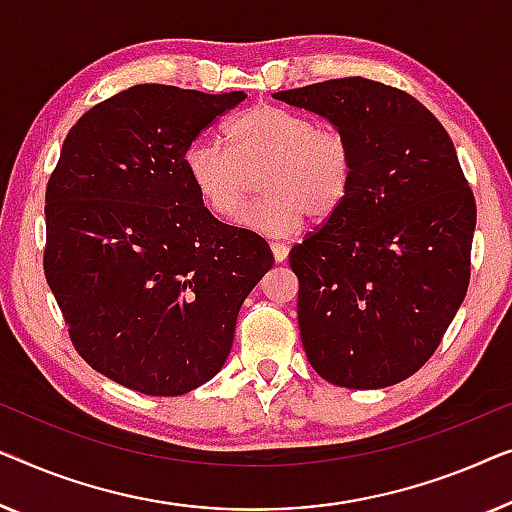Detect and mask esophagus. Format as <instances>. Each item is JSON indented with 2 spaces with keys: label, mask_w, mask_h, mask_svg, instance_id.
I'll return each instance as SVG.
<instances>
[{
  "label": "esophagus",
  "mask_w": 512,
  "mask_h": 512,
  "mask_svg": "<svg viewBox=\"0 0 512 512\" xmlns=\"http://www.w3.org/2000/svg\"><path fill=\"white\" fill-rule=\"evenodd\" d=\"M271 253H273V259H276V262L280 264V262H285V259H287L290 248L283 246V243H271Z\"/></svg>",
  "instance_id": "esophagus-1"
}]
</instances>
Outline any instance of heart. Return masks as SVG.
Segmentation results:
<instances>
[{
  "instance_id": "b5f03b06",
  "label": "heart",
  "mask_w": 512,
  "mask_h": 512,
  "mask_svg": "<svg viewBox=\"0 0 512 512\" xmlns=\"http://www.w3.org/2000/svg\"><path fill=\"white\" fill-rule=\"evenodd\" d=\"M222 146L197 139L183 155L185 176L215 218L229 220L248 197L250 178L262 169L264 194L239 215V225L271 239L297 234L308 218L325 220L345 204L355 181L348 136L322 127L311 115L257 104L227 122Z\"/></svg>"
}]
</instances>
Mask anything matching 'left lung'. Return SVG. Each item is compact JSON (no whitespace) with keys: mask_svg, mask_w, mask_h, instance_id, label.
<instances>
[{"mask_svg":"<svg viewBox=\"0 0 512 512\" xmlns=\"http://www.w3.org/2000/svg\"><path fill=\"white\" fill-rule=\"evenodd\" d=\"M348 136L345 204L290 250L308 362L331 385L380 390L422 369L466 297L475 199L457 150L415 97L369 78L283 90Z\"/></svg>","mask_w":512,"mask_h":512,"instance_id":"obj_1","label":"left lung"}]
</instances>
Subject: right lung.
Wrapping results in <instances>:
<instances>
[{
    "label": "right lung",
    "instance_id": "obj_1",
    "mask_svg": "<svg viewBox=\"0 0 512 512\" xmlns=\"http://www.w3.org/2000/svg\"><path fill=\"white\" fill-rule=\"evenodd\" d=\"M246 97L134 85L62 143L43 271L78 355L129 390L178 397L211 380L273 266L269 243L215 220L183 167L187 146Z\"/></svg>",
    "mask_w": 512,
    "mask_h": 512
}]
</instances>
